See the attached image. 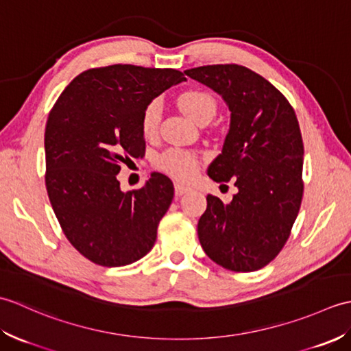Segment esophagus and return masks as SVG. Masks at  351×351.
Wrapping results in <instances>:
<instances>
[{
    "mask_svg": "<svg viewBox=\"0 0 351 351\" xmlns=\"http://www.w3.org/2000/svg\"><path fill=\"white\" fill-rule=\"evenodd\" d=\"M191 191V187H189V185H185L182 182H175V193L176 196H182L185 195V193Z\"/></svg>",
    "mask_w": 351,
    "mask_h": 351,
    "instance_id": "34e87169",
    "label": "esophagus"
}]
</instances>
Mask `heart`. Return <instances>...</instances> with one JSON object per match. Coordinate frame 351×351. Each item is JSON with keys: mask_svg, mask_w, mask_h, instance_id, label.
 <instances>
[{"mask_svg": "<svg viewBox=\"0 0 351 351\" xmlns=\"http://www.w3.org/2000/svg\"><path fill=\"white\" fill-rule=\"evenodd\" d=\"M178 104L187 116L193 121L200 123L206 119H211L217 110V104L210 93L202 90H190L182 93L178 98ZM161 117V106L158 101H151L141 113V131L146 137H152L158 130ZM158 167L169 175L180 178V180H190L197 171V156L185 151V149H169L158 158Z\"/></svg>", "mask_w": 351, "mask_h": 351, "instance_id": "obj_1", "label": "heart"}]
</instances>
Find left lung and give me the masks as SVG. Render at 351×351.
Listing matches in <instances>:
<instances>
[{
  "label": "left lung",
  "instance_id": "obj_1",
  "mask_svg": "<svg viewBox=\"0 0 351 351\" xmlns=\"http://www.w3.org/2000/svg\"><path fill=\"white\" fill-rule=\"evenodd\" d=\"M185 75L219 93L230 111L229 131L208 166L215 182L234 180L230 204L206 196L197 223L200 245L232 271H255L285 245L303 196V141L285 96L240 64H211Z\"/></svg>",
  "mask_w": 351,
  "mask_h": 351
}]
</instances>
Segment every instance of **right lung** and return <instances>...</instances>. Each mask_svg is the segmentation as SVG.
I'll return each mask as SVG.
<instances>
[{"mask_svg":"<svg viewBox=\"0 0 351 351\" xmlns=\"http://www.w3.org/2000/svg\"><path fill=\"white\" fill-rule=\"evenodd\" d=\"M182 81L176 69H88L51 110L45 128L48 197L66 238L95 264L128 265L154 247L173 184L154 171L145 187L123 193L116 175L145 152V107Z\"/></svg>","mask_w":351,"mask_h":351,"instance_id":"right-lung-1","label":"right lung"}]
</instances>
